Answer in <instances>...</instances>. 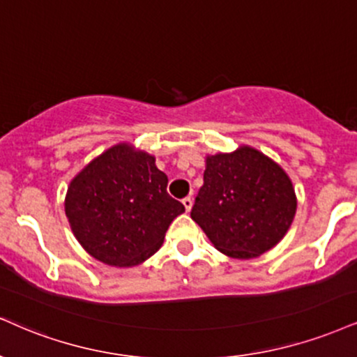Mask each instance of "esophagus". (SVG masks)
I'll return each instance as SVG.
<instances>
[{
	"mask_svg": "<svg viewBox=\"0 0 357 357\" xmlns=\"http://www.w3.org/2000/svg\"><path fill=\"white\" fill-rule=\"evenodd\" d=\"M183 204H184V208H186V211H191V208H192V199H191V196L184 197Z\"/></svg>",
	"mask_w": 357,
	"mask_h": 357,
	"instance_id": "1",
	"label": "esophagus"
}]
</instances>
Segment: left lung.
<instances>
[{
  "instance_id": "8db88e82",
  "label": "left lung",
  "mask_w": 357,
  "mask_h": 357,
  "mask_svg": "<svg viewBox=\"0 0 357 357\" xmlns=\"http://www.w3.org/2000/svg\"><path fill=\"white\" fill-rule=\"evenodd\" d=\"M296 214L293 183L276 162L244 148L206 160L191 218L221 252L251 259L281 241Z\"/></svg>"
}]
</instances>
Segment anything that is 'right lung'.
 <instances>
[{"mask_svg": "<svg viewBox=\"0 0 357 357\" xmlns=\"http://www.w3.org/2000/svg\"><path fill=\"white\" fill-rule=\"evenodd\" d=\"M154 158L118 144L73 179L66 216L86 251L109 266H136L161 248L183 203L167 195Z\"/></svg>", "mask_w": 357, "mask_h": 357, "instance_id": "obj_1", "label": "right lung"}]
</instances>
